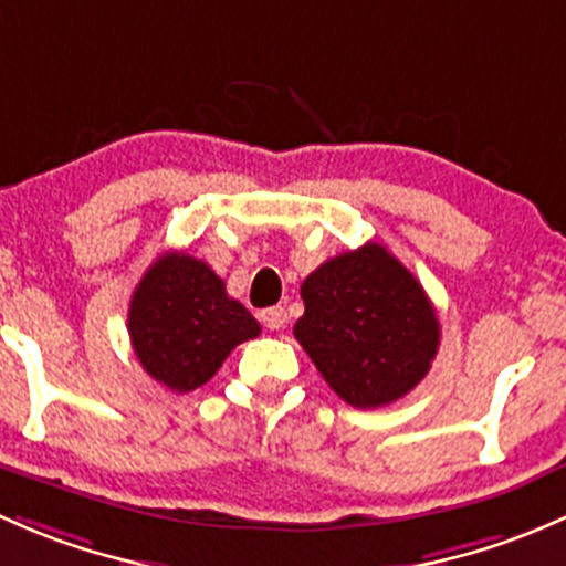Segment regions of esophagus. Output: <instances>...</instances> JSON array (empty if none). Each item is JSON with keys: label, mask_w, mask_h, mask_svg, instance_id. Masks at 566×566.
<instances>
[{"label": "esophagus", "mask_w": 566, "mask_h": 566, "mask_svg": "<svg viewBox=\"0 0 566 566\" xmlns=\"http://www.w3.org/2000/svg\"><path fill=\"white\" fill-rule=\"evenodd\" d=\"M261 322H264L266 329H283L285 311L283 307H266V311H261Z\"/></svg>", "instance_id": "obj_1"}]
</instances>
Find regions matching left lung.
Returning <instances> with one entry per match:
<instances>
[{
	"label": "left lung",
	"instance_id": "left-lung-1",
	"mask_svg": "<svg viewBox=\"0 0 566 566\" xmlns=\"http://www.w3.org/2000/svg\"><path fill=\"white\" fill-rule=\"evenodd\" d=\"M302 302L294 337L354 409L395 403L428 376L441 340L436 307L384 244L324 261L302 283Z\"/></svg>",
	"mask_w": 566,
	"mask_h": 566
}]
</instances>
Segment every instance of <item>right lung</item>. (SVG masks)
Listing matches in <instances>:
<instances>
[{
    "label": "right lung",
    "instance_id": "obj_1",
    "mask_svg": "<svg viewBox=\"0 0 566 566\" xmlns=\"http://www.w3.org/2000/svg\"><path fill=\"white\" fill-rule=\"evenodd\" d=\"M127 332L138 363L155 381L171 392H190L261 326L226 294V283L209 264L171 250L133 291Z\"/></svg>",
    "mask_w": 566,
    "mask_h": 566
}]
</instances>
